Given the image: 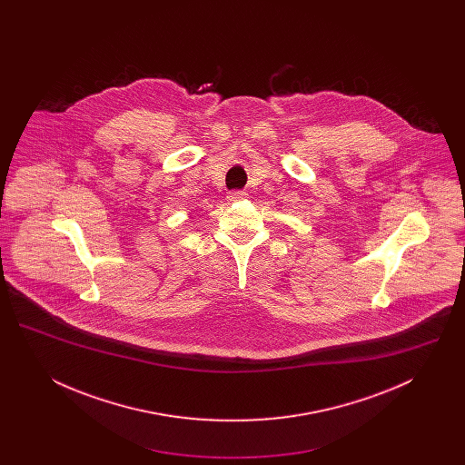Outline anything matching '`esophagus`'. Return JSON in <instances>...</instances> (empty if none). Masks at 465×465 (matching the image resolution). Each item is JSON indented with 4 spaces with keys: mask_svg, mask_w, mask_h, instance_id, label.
<instances>
[{
    "mask_svg": "<svg viewBox=\"0 0 465 465\" xmlns=\"http://www.w3.org/2000/svg\"><path fill=\"white\" fill-rule=\"evenodd\" d=\"M245 197V192H241V190H235V192H230V195H228V200L230 202H235V200H242Z\"/></svg>",
    "mask_w": 465,
    "mask_h": 465,
    "instance_id": "obj_1",
    "label": "esophagus"
}]
</instances>
